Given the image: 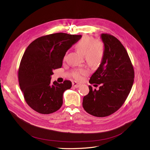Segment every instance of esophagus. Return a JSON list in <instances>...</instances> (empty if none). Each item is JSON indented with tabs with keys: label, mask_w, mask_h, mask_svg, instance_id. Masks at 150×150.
I'll list each match as a JSON object with an SVG mask.
<instances>
[{
	"label": "esophagus",
	"mask_w": 150,
	"mask_h": 150,
	"mask_svg": "<svg viewBox=\"0 0 150 150\" xmlns=\"http://www.w3.org/2000/svg\"><path fill=\"white\" fill-rule=\"evenodd\" d=\"M72 85H73V86H74V87H75V88H79V86H81V84L80 83H77V82H72Z\"/></svg>",
	"instance_id": "1"
}]
</instances>
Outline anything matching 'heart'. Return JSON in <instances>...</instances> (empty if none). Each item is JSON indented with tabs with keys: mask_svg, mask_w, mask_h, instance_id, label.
Returning <instances> with one entry per match:
<instances>
[{
	"mask_svg": "<svg viewBox=\"0 0 150 150\" xmlns=\"http://www.w3.org/2000/svg\"><path fill=\"white\" fill-rule=\"evenodd\" d=\"M78 52L84 56L86 62L92 67H96L100 64L104 55V45L103 42L90 36H85L78 41L75 46ZM88 74L86 69H79L73 73L74 78L81 80L82 76Z\"/></svg>",
	"mask_w": 150,
	"mask_h": 150,
	"instance_id": "1",
	"label": "heart"
}]
</instances>
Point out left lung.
I'll use <instances>...</instances> for the list:
<instances>
[{"instance_id": "1", "label": "left lung", "mask_w": 150, "mask_h": 150, "mask_svg": "<svg viewBox=\"0 0 150 150\" xmlns=\"http://www.w3.org/2000/svg\"><path fill=\"white\" fill-rule=\"evenodd\" d=\"M104 55L92 74L90 83L100 84L98 90L89 85L83 98L84 110L96 117H105L119 110L131 90L134 71L128 52L121 42L109 34H101Z\"/></svg>"}]
</instances>
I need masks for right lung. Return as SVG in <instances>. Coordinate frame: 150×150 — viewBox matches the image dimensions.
<instances>
[{
    "label": "right lung",
    "mask_w": 150,
    "mask_h": 150,
    "mask_svg": "<svg viewBox=\"0 0 150 150\" xmlns=\"http://www.w3.org/2000/svg\"><path fill=\"white\" fill-rule=\"evenodd\" d=\"M81 37L51 34L36 39L26 48L19 69V83L26 103L34 110L48 114L62 107L63 94L72 83L69 81L51 83V76L54 69L62 67L67 51Z\"/></svg>",
    "instance_id": "right-lung-1"
}]
</instances>
